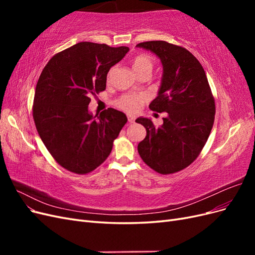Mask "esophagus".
<instances>
[{
  "label": "esophagus",
  "mask_w": 255,
  "mask_h": 255,
  "mask_svg": "<svg viewBox=\"0 0 255 255\" xmlns=\"http://www.w3.org/2000/svg\"><path fill=\"white\" fill-rule=\"evenodd\" d=\"M128 123H133V122L135 121V116L128 115Z\"/></svg>",
  "instance_id": "34e87169"
}]
</instances>
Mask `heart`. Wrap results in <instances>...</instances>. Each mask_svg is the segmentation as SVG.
<instances>
[{
  "label": "heart",
  "mask_w": 255,
  "mask_h": 255,
  "mask_svg": "<svg viewBox=\"0 0 255 255\" xmlns=\"http://www.w3.org/2000/svg\"><path fill=\"white\" fill-rule=\"evenodd\" d=\"M133 68L137 74H140L142 72L152 73L153 68H154L153 58L149 55L137 56L133 61ZM144 100H145V96L143 95H134V94L123 95L117 100V101H116V105L123 111L136 112L143 103Z\"/></svg>",
  "instance_id": "heart-1"
}]
</instances>
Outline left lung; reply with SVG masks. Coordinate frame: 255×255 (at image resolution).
Instances as JSON below:
<instances>
[{
  "instance_id": "8db88e82",
  "label": "left lung",
  "mask_w": 255,
  "mask_h": 255,
  "mask_svg": "<svg viewBox=\"0 0 255 255\" xmlns=\"http://www.w3.org/2000/svg\"><path fill=\"white\" fill-rule=\"evenodd\" d=\"M160 59L163 76L152 111L167 113L163 125L149 118L136 119L146 129L138 143L144 163L160 174H170L189 166L203 149L215 119V100L203 67L192 54L167 41L138 43Z\"/></svg>"
}]
</instances>
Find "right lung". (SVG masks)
Returning <instances> with one entry per match:
<instances>
[{
    "instance_id": "obj_1",
    "label": "right lung",
    "mask_w": 255,
    "mask_h": 255,
    "mask_svg": "<svg viewBox=\"0 0 255 255\" xmlns=\"http://www.w3.org/2000/svg\"><path fill=\"white\" fill-rule=\"evenodd\" d=\"M128 47L83 41L53 56L38 80L33 117L41 140L67 170L85 174L109 157L128 121L109 109L92 115L90 97L106 88L110 69L126 56Z\"/></svg>"
}]
</instances>
